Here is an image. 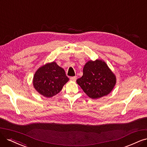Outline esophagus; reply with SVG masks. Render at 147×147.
Wrapping results in <instances>:
<instances>
[{
	"label": "esophagus",
	"instance_id": "34e87169",
	"mask_svg": "<svg viewBox=\"0 0 147 147\" xmlns=\"http://www.w3.org/2000/svg\"><path fill=\"white\" fill-rule=\"evenodd\" d=\"M70 80L72 81H76L77 79V77L76 76H73V77H70Z\"/></svg>",
	"mask_w": 147,
	"mask_h": 147
}]
</instances>
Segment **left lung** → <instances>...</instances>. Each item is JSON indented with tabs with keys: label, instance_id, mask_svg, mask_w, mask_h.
<instances>
[{
	"label": "left lung",
	"instance_id": "1",
	"mask_svg": "<svg viewBox=\"0 0 147 147\" xmlns=\"http://www.w3.org/2000/svg\"><path fill=\"white\" fill-rule=\"evenodd\" d=\"M76 82L86 95L96 99L110 93L116 85V78L102 60H91L84 65L83 76Z\"/></svg>",
	"mask_w": 147,
	"mask_h": 147
}]
</instances>
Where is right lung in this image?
I'll use <instances>...</instances> for the list:
<instances>
[{"label": "right lung", "instance_id": "add662e5", "mask_svg": "<svg viewBox=\"0 0 147 147\" xmlns=\"http://www.w3.org/2000/svg\"><path fill=\"white\" fill-rule=\"evenodd\" d=\"M68 80L65 70L53 62L43 65L36 71L32 84L39 94L51 97L59 93Z\"/></svg>", "mask_w": 147, "mask_h": 147}]
</instances>
